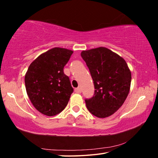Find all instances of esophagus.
I'll return each mask as SVG.
<instances>
[{"instance_id":"34e87169","label":"esophagus","mask_w":158,"mask_h":158,"mask_svg":"<svg viewBox=\"0 0 158 158\" xmlns=\"http://www.w3.org/2000/svg\"><path fill=\"white\" fill-rule=\"evenodd\" d=\"M75 92L76 93H81V88L78 87V88L75 89Z\"/></svg>"}]
</instances>
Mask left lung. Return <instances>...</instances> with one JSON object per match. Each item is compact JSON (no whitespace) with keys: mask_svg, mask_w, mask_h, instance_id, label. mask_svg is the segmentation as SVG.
<instances>
[{"mask_svg":"<svg viewBox=\"0 0 158 158\" xmlns=\"http://www.w3.org/2000/svg\"><path fill=\"white\" fill-rule=\"evenodd\" d=\"M95 86L94 95L85 99L87 108L98 118L113 115L128 95L131 72L125 60L108 48L100 47L81 52Z\"/></svg>","mask_w":158,"mask_h":158,"instance_id":"obj_1","label":"left lung"}]
</instances>
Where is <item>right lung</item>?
Returning <instances> with one entry per match:
<instances>
[{
  "instance_id": "obj_1",
  "label": "right lung",
  "mask_w": 158,
  "mask_h": 158,
  "mask_svg": "<svg viewBox=\"0 0 158 158\" xmlns=\"http://www.w3.org/2000/svg\"><path fill=\"white\" fill-rule=\"evenodd\" d=\"M73 52L68 49L54 48L40 55L27 70V94L35 109L43 115H56L68 105L73 88L63 68Z\"/></svg>"
}]
</instances>
